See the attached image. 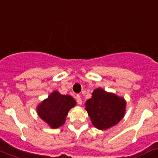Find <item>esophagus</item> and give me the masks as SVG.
I'll list each match as a JSON object with an SVG mask.
<instances>
[{
  "instance_id": "esophagus-1",
  "label": "esophagus",
  "mask_w": 158,
  "mask_h": 158,
  "mask_svg": "<svg viewBox=\"0 0 158 158\" xmlns=\"http://www.w3.org/2000/svg\"><path fill=\"white\" fill-rule=\"evenodd\" d=\"M76 101L79 104H82V103H83L81 97H80L79 95H76Z\"/></svg>"
}]
</instances>
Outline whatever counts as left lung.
Returning <instances> with one entry per match:
<instances>
[{
	"mask_svg": "<svg viewBox=\"0 0 158 158\" xmlns=\"http://www.w3.org/2000/svg\"><path fill=\"white\" fill-rule=\"evenodd\" d=\"M85 109L94 127L106 130L117 124L123 119L126 110V100L100 87L91 94L85 103Z\"/></svg>",
	"mask_w": 158,
	"mask_h": 158,
	"instance_id": "1",
	"label": "left lung"
}]
</instances>
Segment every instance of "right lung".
Listing matches in <instances>:
<instances>
[{
  "label": "right lung",
  "mask_w": 158,
  "mask_h": 158,
  "mask_svg": "<svg viewBox=\"0 0 158 158\" xmlns=\"http://www.w3.org/2000/svg\"><path fill=\"white\" fill-rule=\"evenodd\" d=\"M76 105L75 99L68 95L54 91L37 106V113L51 128H58L65 124L69 111Z\"/></svg>",
  "instance_id": "obj_1"
}]
</instances>
